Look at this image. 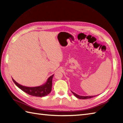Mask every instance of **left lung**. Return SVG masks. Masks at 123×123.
<instances>
[{
  "label": "left lung",
  "mask_w": 123,
  "mask_h": 123,
  "mask_svg": "<svg viewBox=\"0 0 123 123\" xmlns=\"http://www.w3.org/2000/svg\"><path fill=\"white\" fill-rule=\"evenodd\" d=\"M72 93L74 94V95L77 98H79V99H89V98H91L92 97H95L96 96H80V95H77V93H74V92H72Z\"/></svg>",
  "instance_id": "1"
}]
</instances>
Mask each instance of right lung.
<instances>
[{"instance_id": "right-lung-1", "label": "right lung", "mask_w": 123, "mask_h": 123, "mask_svg": "<svg viewBox=\"0 0 123 123\" xmlns=\"http://www.w3.org/2000/svg\"><path fill=\"white\" fill-rule=\"evenodd\" d=\"M53 75L54 74L49 77L47 80L46 82L44 85L34 87H26V86H22L17 83L12 78V79L13 82L15 83V84L22 90L24 91L25 92L31 96L41 97H44L48 95V94L51 92L52 90V79H53Z\"/></svg>"}]
</instances>
